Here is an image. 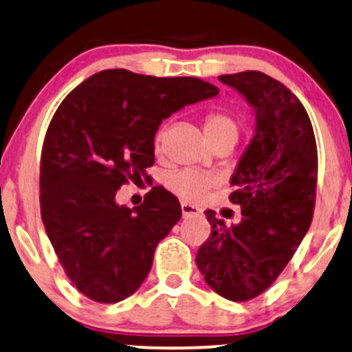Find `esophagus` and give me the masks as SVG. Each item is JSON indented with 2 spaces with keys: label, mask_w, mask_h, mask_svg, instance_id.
Listing matches in <instances>:
<instances>
[{
  "label": "esophagus",
  "mask_w": 352,
  "mask_h": 352,
  "mask_svg": "<svg viewBox=\"0 0 352 352\" xmlns=\"http://www.w3.org/2000/svg\"><path fill=\"white\" fill-rule=\"evenodd\" d=\"M180 211H182V217H184V218H186V217H192V214L201 213L199 208L192 206V204H187V203L180 204Z\"/></svg>",
  "instance_id": "esophagus-1"
}]
</instances>
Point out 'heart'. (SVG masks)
<instances>
[{
  "mask_svg": "<svg viewBox=\"0 0 352 352\" xmlns=\"http://www.w3.org/2000/svg\"><path fill=\"white\" fill-rule=\"evenodd\" d=\"M204 132H206L210 142L218 139H234L239 138V122L227 111H211L204 117ZM165 142V127H160L155 134V148L156 151L163 148ZM166 187L175 194L177 197L189 203L203 199L204 194L214 186V179L204 173L194 172V170H180L172 173L166 179Z\"/></svg>",
  "mask_w": 352,
  "mask_h": 352,
  "instance_id": "1",
  "label": "heart"
}]
</instances>
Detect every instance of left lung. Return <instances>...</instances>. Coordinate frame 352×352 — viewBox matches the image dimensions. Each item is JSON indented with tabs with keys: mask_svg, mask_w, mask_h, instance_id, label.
Returning <instances> with one entry per match:
<instances>
[{
	"mask_svg": "<svg viewBox=\"0 0 352 352\" xmlns=\"http://www.w3.org/2000/svg\"><path fill=\"white\" fill-rule=\"evenodd\" d=\"M256 110V134L230 180L242 220L206 211L211 234L196 254L206 284L230 301L267 291L294 256L313 220L318 151L311 120L282 82L263 72L220 75Z\"/></svg>",
	"mask_w": 352,
	"mask_h": 352,
	"instance_id": "obj_1",
	"label": "left lung"
}]
</instances>
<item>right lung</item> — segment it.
<instances>
[{"instance_id": "right-lung-1", "label": "right lung", "mask_w": 352, "mask_h": 352, "mask_svg": "<svg viewBox=\"0 0 352 352\" xmlns=\"http://www.w3.org/2000/svg\"><path fill=\"white\" fill-rule=\"evenodd\" d=\"M218 94L196 77L98 72L58 107L41 151V218L74 287L96 302L129 298L180 220V203L156 186L135 208L115 203L124 184L148 182L160 124Z\"/></svg>"}]
</instances>
